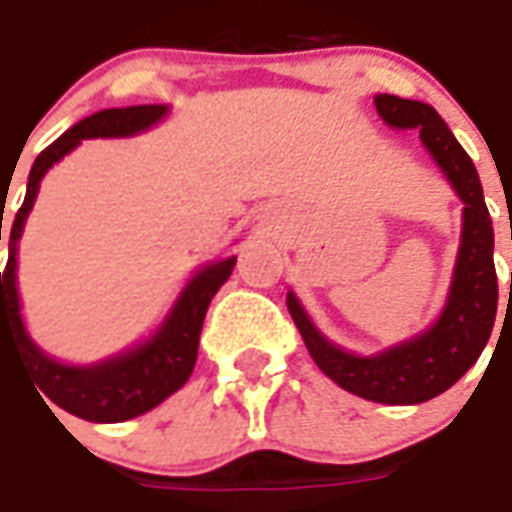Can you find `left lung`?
<instances>
[{"label":"left lung","instance_id":"obj_1","mask_svg":"<svg viewBox=\"0 0 512 512\" xmlns=\"http://www.w3.org/2000/svg\"><path fill=\"white\" fill-rule=\"evenodd\" d=\"M375 110L394 129H419L424 148L463 201V231L447 306L427 331L378 355L347 353L328 342L292 292L286 297V306L314 364L333 383L364 400L416 405L455 386L491 339L499 303L494 226L474 162L430 104L380 93L375 96Z\"/></svg>","mask_w":512,"mask_h":512}]
</instances>
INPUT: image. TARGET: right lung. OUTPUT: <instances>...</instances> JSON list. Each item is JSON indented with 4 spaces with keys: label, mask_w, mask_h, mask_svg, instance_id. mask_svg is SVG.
<instances>
[{
    "label": "right lung",
    "mask_w": 512,
    "mask_h": 512,
    "mask_svg": "<svg viewBox=\"0 0 512 512\" xmlns=\"http://www.w3.org/2000/svg\"><path fill=\"white\" fill-rule=\"evenodd\" d=\"M165 115H168L165 104H140V107H121V110H101L74 123L63 137H57L52 146L38 154L30 170L24 204L16 212V220L10 228V253H7V267L2 273V353H5V344L16 347L18 358L24 361L27 372L35 378V386L41 389L44 397H49L57 408L74 413L79 419H88V422L134 419L140 413L157 408L159 402L168 400L173 391H179L187 383L195 358H198V339H201V328H204L206 308L217 295V289L228 281V275L237 264V256L206 264L192 275L190 284L184 286V292L173 303L165 322L159 325V331L148 342L137 344L115 358L99 361V364L71 366L49 358L38 344L32 342L30 333L24 328L16 289L18 239H21L32 204L38 198L41 179L54 162H60L82 140L132 137V134L151 129ZM2 212H5V206H2Z\"/></svg>",
    "instance_id": "1"
}]
</instances>
